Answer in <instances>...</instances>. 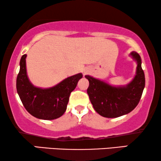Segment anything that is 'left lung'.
Returning <instances> with one entry per match:
<instances>
[{
	"label": "left lung",
	"mask_w": 161,
	"mask_h": 161,
	"mask_svg": "<svg viewBox=\"0 0 161 161\" xmlns=\"http://www.w3.org/2000/svg\"><path fill=\"white\" fill-rule=\"evenodd\" d=\"M137 63L136 75L126 86L114 87L103 81L86 75L89 86V100L100 115L113 118L129 113L136 107L145 87V75L141 67V58L135 52L131 53Z\"/></svg>",
	"instance_id": "left-lung-1"
}]
</instances>
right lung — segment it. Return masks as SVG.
I'll use <instances>...</instances> for the list:
<instances>
[{
	"label": "right lung",
	"mask_w": 161,
	"mask_h": 161,
	"mask_svg": "<svg viewBox=\"0 0 161 161\" xmlns=\"http://www.w3.org/2000/svg\"><path fill=\"white\" fill-rule=\"evenodd\" d=\"M26 58V55H24L20 59L16 80L17 92L23 105L29 113L37 118L54 120L60 118L66 112L70 94L83 75L79 73L69 77L51 88H37L27 77Z\"/></svg>",
	"instance_id": "1"
}]
</instances>
